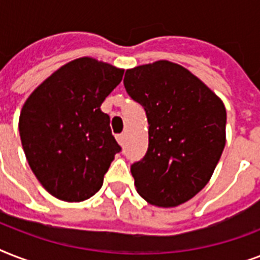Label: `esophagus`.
<instances>
[{
  "label": "esophagus",
  "mask_w": 260,
  "mask_h": 260,
  "mask_svg": "<svg viewBox=\"0 0 260 260\" xmlns=\"http://www.w3.org/2000/svg\"><path fill=\"white\" fill-rule=\"evenodd\" d=\"M116 139H117V142L120 143V144H122V143H124V135L122 134L117 135V136H116Z\"/></svg>",
  "instance_id": "obj_1"
}]
</instances>
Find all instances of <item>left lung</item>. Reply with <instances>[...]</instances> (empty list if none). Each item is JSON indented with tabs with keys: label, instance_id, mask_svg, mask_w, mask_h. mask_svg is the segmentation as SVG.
<instances>
[{
	"label": "left lung",
	"instance_id": "8db88e82",
	"mask_svg": "<svg viewBox=\"0 0 260 260\" xmlns=\"http://www.w3.org/2000/svg\"><path fill=\"white\" fill-rule=\"evenodd\" d=\"M124 86L144 108L150 125L148 150L131 166L138 193L163 208L189 201L220 160L225 106L196 75L169 60L126 70Z\"/></svg>",
	"mask_w": 260,
	"mask_h": 260
}]
</instances>
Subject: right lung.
Here are the masks:
<instances>
[{
    "label": "right lung",
    "mask_w": 260,
    "mask_h": 260,
    "mask_svg": "<svg viewBox=\"0 0 260 260\" xmlns=\"http://www.w3.org/2000/svg\"><path fill=\"white\" fill-rule=\"evenodd\" d=\"M124 70L79 58L35 89L22 106L18 131L30 170L54 197L81 202L101 189L121 151L101 110Z\"/></svg>",
    "instance_id": "obj_1"
}]
</instances>
